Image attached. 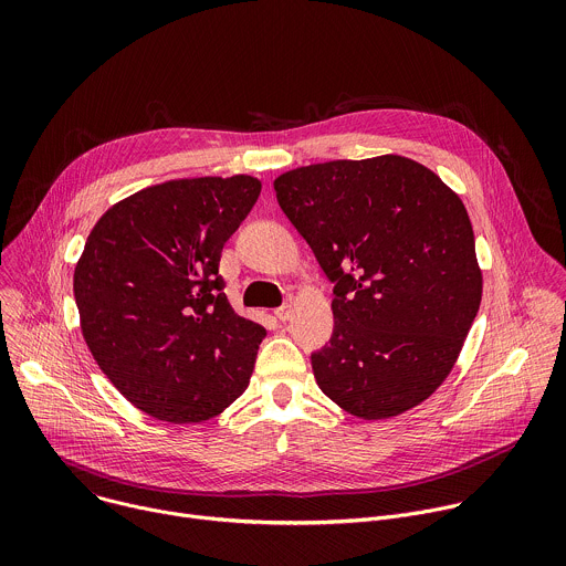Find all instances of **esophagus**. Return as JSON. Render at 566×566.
Wrapping results in <instances>:
<instances>
[{
    "label": "esophagus",
    "mask_w": 566,
    "mask_h": 566,
    "mask_svg": "<svg viewBox=\"0 0 566 566\" xmlns=\"http://www.w3.org/2000/svg\"><path fill=\"white\" fill-rule=\"evenodd\" d=\"M275 317L277 319H289L291 317V304H282L275 308Z\"/></svg>",
    "instance_id": "obj_1"
}]
</instances>
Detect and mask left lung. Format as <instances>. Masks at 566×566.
Listing matches in <instances>:
<instances>
[{
	"instance_id": "8db88e82",
	"label": "left lung",
	"mask_w": 566,
	"mask_h": 566,
	"mask_svg": "<svg viewBox=\"0 0 566 566\" xmlns=\"http://www.w3.org/2000/svg\"><path fill=\"white\" fill-rule=\"evenodd\" d=\"M273 188L334 282V336L311 354L319 389L367 421L419 406L450 374L481 302L461 199L396 154L297 168Z\"/></svg>"
}]
</instances>
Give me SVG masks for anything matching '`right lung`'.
Instances as JSON below:
<instances>
[{
  "label": "right lung",
  "mask_w": 566,
  "mask_h": 566,
  "mask_svg": "<svg viewBox=\"0 0 566 566\" xmlns=\"http://www.w3.org/2000/svg\"><path fill=\"white\" fill-rule=\"evenodd\" d=\"M253 177L168 181L109 208L73 273L83 336L154 419H212L249 387L264 327L228 304L223 244L255 206Z\"/></svg>",
  "instance_id": "obj_1"
}]
</instances>
